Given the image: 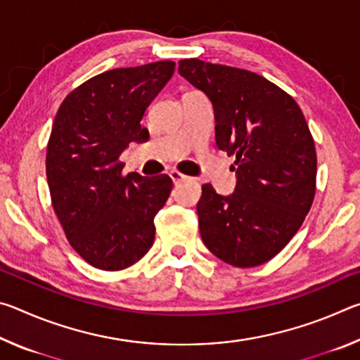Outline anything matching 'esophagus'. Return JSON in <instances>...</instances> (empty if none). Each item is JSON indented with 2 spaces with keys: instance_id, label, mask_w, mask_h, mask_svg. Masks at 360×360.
I'll use <instances>...</instances> for the list:
<instances>
[{
  "instance_id": "34e87169",
  "label": "esophagus",
  "mask_w": 360,
  "mask_h": 360,
  "mask_svg": "<svg viewBox=\"0 0 360 360\" xmlns=\"http://www.w3.org/2000/svg\"><path fill=\"white\" fill-rule=\"evenodd\" d=\"M169 178L173 179L174 184H178V182H181V181H186L187 176L182 174L181 172H178V169H173V172H169Z\"/></svg>"
}]
</instances>
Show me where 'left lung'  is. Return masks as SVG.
I'll use <instances>...</instances> for the list:
<instances>
[{"instance_id":"left-lung-1","label":"left lung","mask_w":360,"mask_h":360,"mask_svg":"<svg viewBox=\"0 0 360 360\" xmlns=\"http://www.w3.org/2000/svg\"><path fill=\"white\" fill-rule=\"evenodd\" d=\"M179 75L214 106L216 144L235 157L230 197L202 186L198 227L225 264H265L285 248L311 210L316 193L314 139L300 106L264 76L198 58L179 62Z\"/></svg>"}]
</instances>
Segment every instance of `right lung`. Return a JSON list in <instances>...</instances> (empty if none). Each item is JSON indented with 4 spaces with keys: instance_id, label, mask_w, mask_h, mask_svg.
Instances as JSON below:
<instances>
[{
    "instance_id": "1",
    "label": "right lung",
    "mask_w": 360,
    "mask_h": 360,
    "mask_svg": "<svg viewBox=\"0 0 360 360\" xmlns=\"http://www.w3.org/2000/svg\"><path fill=\"white\" fill-rule=\"evenodd\" d=\"M174 62L115 68L66 95L47 143L46 174L53 211L72 249L95 268L119 271L143 259L167 203L168 174H122L129 143L146 141V108L165 87Z\"/></svg>"
}]
</instances>
